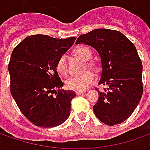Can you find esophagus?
<instances>
[{"label":"esophagus","instance_id":"1","mask_svg":"<svg viewBox=\"0 0 150 150\" xmlns=\"http://www.w3.org/2000/svg\"><path fill=\"white\" fill-rule=\"evenodd\" d=\"M84 93H85L84 91H77V92H76V94H77V95H80V94H83Z\"/></svg>","mask_w":150,"mask_h":150}]
</instances>
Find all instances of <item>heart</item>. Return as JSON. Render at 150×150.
<instances>
[{
	"mask_svg": "<svg viewBox=\"0 0 150 150\" xmlns=\"http://www.w3.org/2000/svg\"><path fill=\"white\" fill-rule=\"evenodd\" d=\"M73 53L84 61H89L93 57L92 51L85 46L77 47L75 49L73 50ZM87 65L90 68L95 67V65L91 62H88ZM57 70L62 75H66L67 74V58L64 55L61 56L59 59L57 60ZM94 80H95L94 74L91 72H87L83 74L74 75L70 78H68L67 80L66 84L67 87L69 89L75 90V91H83V90L87 89L90 85L94 82Z\"/></svg>",
	"mask_w": 150,
	"mask_h": 150,
	"instance_id": "1",
	"label": "heart"
}]
</instances>
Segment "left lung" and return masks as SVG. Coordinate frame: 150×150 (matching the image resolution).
<instances>
[{
	"label": "left lung",
	"mask_w": 150,
	"mask_h": 150,
	"mask_svg": "<svg viewBox=\"0 0 150 150\" xmlns=\"http://www.w3.org/2000/svg\"><path fill=\"white\" fill-rule=\"evenodd\" d=\"M93 47L101 59L102 74L93 106L96 117L107 125L123 123L134 112L143 94L142 62L135 46L123 33L109 29H95L79 36L76 44Z\"/></svg>",
	"instance_id": "8db88e82"
}]
</instances>
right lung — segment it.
I'll return each instance as SVG.
<instances>
[{"instance_id":"1","label":"right lung","mask_w":150,"mask_h":150,"mask_svg":"<svg viewBox=\"0 0 150 150\" xmlns=\"http://www.w3.org/2000/svg\"><path fill=\"white\" fill-rule=\"evenodd\" d=\"M75 40V37L58 39L33 35L25 38L11 53L8 65L11 93L21 112L38 127L58 126L70 115L76 94L69 90L56 91L63 86L57 62Z\"/></svg>"}]
</instances>
